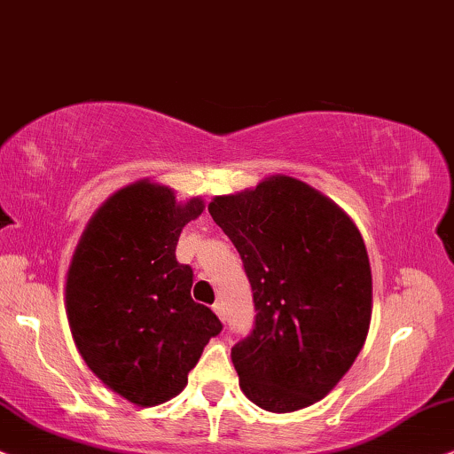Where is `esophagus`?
Segmentation results:
<instances>
[{"label":"esophagus","instance_id":"esophagus-1","mask_svg":"<svg viewBox=\"0 0 454 454\" xmlns=\"http://www.w3.org/2000/svg\"><path fill=\"white\" fill-rule=\"evenodd\" d=\"M211 309H214L215 316L223 322V307H222V303H214V307H211Z\"/></svg>","mask_w":454,"mask_h":454}]
</instances>
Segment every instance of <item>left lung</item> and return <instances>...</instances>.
<instances>
[{"label": "left lung", "mask_w": 454, "mask_h": 454, "mask_svg": "<svg viewBox=\"0 0 454 454\" xmlns=\"http://www.w3.org/2000/svg\"><path fill=\"white\" fill-rule=\"evenodd\" d=\"M207 209L240 253L255 301V328L232 347L240 390L271 413L322 401L370 332L372 268L359 228L286 174L217 195Z\"/></svg>", "instance_id": "1"}]
</instances>
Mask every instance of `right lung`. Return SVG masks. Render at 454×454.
<instances>
[{
  "mask_svg": "<svg viewBox=\"0 0 454 454\" xmlns=\"http://www.w3.org/2000/svg\"><path fill=\"white\" fill-rule=\"evenodd\" d=\"M201 197L176 201L170 186L141 178L99 205L66 274V316L89 370L137 407L184 390L189 372L222 324L191 299L192 270L176 262L183 228Z\"/></svg>",
  "mask_w": 454,
  "mask_h": 454,
  "instance_id": "right-lung-1",
  "label": "right lung"
}]
</instances>
